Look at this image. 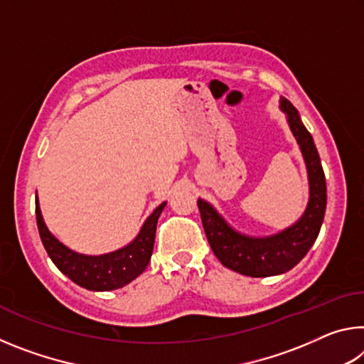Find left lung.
<instances>
[{"label":"left lung","mask_w":364,"mask_h":364,"mask_svg":"<svg viewBox=\"0 0 364 364\" xmlns=\"http://www.w3.org/2000/svg\"><path fill=\"white\" fill-rule=\"evenodd\" d=\"M279 109L286 114L289 128L305 160L310 197L301 217L286 230L271 236H249L234 230L207 200H197L202 225L213 254L223 267L252 278L286 273L308 254L321 230L328 200L326 178L315 141L301 123L299 110L291 101L281 97Z\"/></svg>","instance_id":"8db88e82"}]
</instances>
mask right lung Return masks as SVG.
I'll return each instance as SVG.
<instances>
[{
    "label": "right lung",
    "instance_id": "1",
    "mask_svg": "<svg viewBox=\"0 0 364 364\" xmlns=\"http://www.w3.org/2000/svg\"><path fill=\"white\" fill-rule=\"evenodd\" d=\"M165 205L167 202H162L146 218L136 237L130 244L101 255L78 254L60 242L48 230L45 220H43L38 197L35 202V212L41 242L53 263L80 287L95 292H106L130 284L149 264L154 241H156L157 220Z\"/></svg>",
    "mask_w": 364,
    "mask_h": 364
}]
</instances>
